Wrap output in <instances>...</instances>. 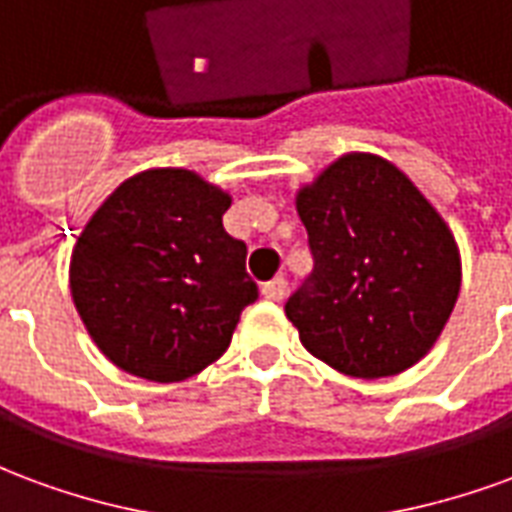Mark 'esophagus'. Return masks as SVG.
<instances>
[{"mask_svg":"<svg viewBox=\"0 0 512 512\" xmlns=\"http://www.w3.org/2000/svg\"><path fill=\"white\" fill-rule=\"evenodd\" d=\"M285 296H288V282H285V277L271 279V282H266V285H263V299L282 301Z\"/></svg>","mask_w":512,"mask_h":512,"instance_id":"obj_1","label":"esophagus"}]
</instances>
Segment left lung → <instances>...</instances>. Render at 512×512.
I'll use <instances>...</instances> for the list:
<instances>
[{"mask_svg":"<svg viewBox=\"0 0 512 512\" xmlns=\"http://www.w3.org/2000/svg\"><path fill=\"white\" fill-rule=\"evenodd\" d=\"M315 274L285 304L301 345L337 373L397 376L436 345L461 293L450 224L376 153H345L296 191Z\"/></svg>","mask_w":512,"mask_h":512,"instance_id":"obj_1","label":"left lung"}]
</instances>
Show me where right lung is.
I'll list each match as a JSON object with an SVG mask.
<instances>
[{
  "label": "right lung",
  "instance_id": "add662e5",
  "mask_svg": "<svg viewBox=\"0 0 512 512\" xmlns=\"http://www.w3.org/2000/svg\"><path fill=\"white\" fill-rule=\"evenodd\" d=\"M230 191L183 167L136 172L84 224L71 296L98 351L156 384L197 376L227 351L257 288L224 233Z\"/></svg>",
  "mask_w": 512,
  "mask_h": 512
}]
</instances>
